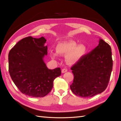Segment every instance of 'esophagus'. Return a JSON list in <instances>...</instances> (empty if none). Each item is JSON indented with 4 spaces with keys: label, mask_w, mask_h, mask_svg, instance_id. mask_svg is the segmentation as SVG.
<instances>
[{
    "label": "esophagus",
    "mask_w": 121,
    "mask_h": 121,
    "mask_svg": "<svg viewBox=\"0 0 121 121\" xmlns=\"http://www.w3.org/2000/svg\"><path fill=\"white\" fill-rule=\"evenodd\" d=\"M66 72H67V69H63L62 70H61V72H62L63 73H65Z\"/></svg>",
    "instance_id": "34e87169"
}]
</instances>
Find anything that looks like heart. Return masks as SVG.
<instances>
[{
    "instance_id": "1",
    "label": "heart",
    "mask_w": 121,
    "mask_h": 121,
    "mask_svg": "<svg viewBox=\"0 0 121 121\" xmlns=\"http://www.w3.org/2000/svg\"><path fill=\"white\" fill-rule=\"evenodd\" d=\"M56 52H50V56L51 58L56 60L58 54L66 56V61L69 65L76 63L85 54L86 47L83 44L77 45L74 41L64 40L59 42L55 47Z\"/></svg>"
}]
</instances>
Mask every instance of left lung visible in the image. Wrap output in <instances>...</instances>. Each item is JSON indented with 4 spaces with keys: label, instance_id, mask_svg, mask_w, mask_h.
Masks as SVG:
<instances>
[{
    "label": "left lung",
    "instance_id": "left-lung-1",
    "mask_svg": "<svg viewBox=\"0 0 121 121\" xmlns=\"http://www.w3.org/2000/svg\"><path fill=\"white\" fill-rule=\"evenodd\" d=\"M99 43L71 68L74 79L70 88L76 95L90 98L103 92L108 86L113 66L111 49L101 38Z\"/></svg>",
    "mask_w": 121,
    "mask_h": 121
}]
</instances>
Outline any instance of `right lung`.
Returning a JSON list of instances; mask_svg holds the SVG:
<instances>
[{"label":"right lung","instance_id":"add662e5","mask_svg":"<svg viewBox=\"0 0 121 121\" xmlns=\"http://www.w3.org/2000/svg\"><path fill=\"white\" fill-rule=\"evenodd\" d=\"M47 40L29 36L17 43L8 55L9 71L21 92L34 98L47 95L53 87L54 79L60 76V68L49 69L43 58L47 55Z\"/></svg>","mask_w":121,"mask_h":121}]
</instances>
